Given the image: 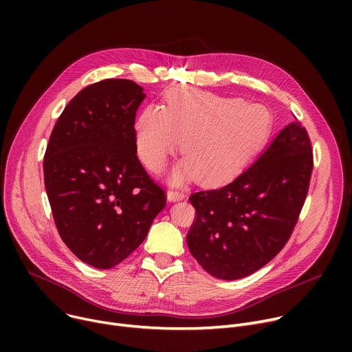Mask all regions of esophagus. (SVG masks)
Returning a JSON list of instances; mask_svg holds the SVG:
<instances>
[{
	"mask_svg": "<svg viewBox=\"0 0 352 352\" xmlns=\"http://www.w3.org/2000/svg\"><path fill=\"white\" fill-rule=\"evenodd\" d=\"M166 198H168V201H171V202L181 201L186 198V194H184L182 191H177V190H168V192H166Z\"/></svg>",
	"mask_w": 352,
	"mask_h": 352,
	"instance_id": "esophagus-1",
	"label": "esophagus"
}]
</instances>
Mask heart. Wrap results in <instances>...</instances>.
<instances>
[{
  "label": "heart",
  "instance_id": "1",
  "mask_svg": "<svg viewBox=\"0 0 352 352\" xmlns=\"http://www.w3.org/2000/svg\"><path fill=\"white\" fill-rule=\"evenodd\" d=\"M268 113L256 104L191 87H175L164 108L146 107L135 125V146L148 170L160 173L182 140L186 155L173 182L199 178L223 186L236 178L260 151L268 134Z\"/></svg>",
  "mask_w": 352,
  "mask_h": 352
}]
</instances>
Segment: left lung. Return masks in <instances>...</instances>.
Listing matches in <instances>:
<instances>
[{
	"label": "left lung",
	"mask_w": 352,
	"mask_h": 352,
	"mask_svg": "<svg viewBox=\"0 0 352 352\" xmlns=\"http://www.w3.org/2000/svg\"><path fill=\"white\" fill-rule=\"evenodd\" d=\"M312 166L307 129L294 121L228 186L194 192L187 244L198 264L219 280L244 278L268 264L297 224Z\"/></svg>",
	"instance_id": "left-lung-1"
}]
</instances>
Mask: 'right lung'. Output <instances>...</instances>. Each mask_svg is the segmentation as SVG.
I'll return each mask as SVG.
<instances>
[{"label": "right lung", "mask_w": 352, "mask_h": 352, "mask_svg": "<svg viewBox=\"0 0 352 352\" xmlns=\"http://www.w3.org/2000/svg\"><path fill=\"white\" fill-rule=\"evenodd\" d=\"M142 89L122 78L81 89L55 122L44 155L60 236L82 263L100 270L118 265L141 245L166 202L137 157Z\"/></svg>", "instance_id": "obj_1"}]
</instances>
